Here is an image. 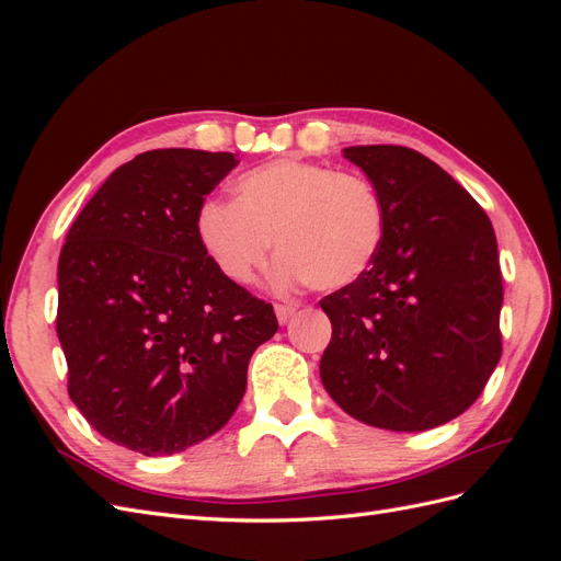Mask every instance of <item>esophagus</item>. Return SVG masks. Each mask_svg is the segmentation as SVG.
Masks as SVG:
<instances>
[{"label":"esophagus","mask_w":561,"mask_h":561,"mask_svg":"<svg viewBox=\"0 0 561 561\" xmlns=\"http://www.w3.org/2000/svg\"><path fill=\"white\" fill-rule=\"evenodd\" d=\"M297 313V307H293V304H276V318L280 325H285V322H290V318Z\"/></svg>","instance_id":"34e87169"}]
</instances>
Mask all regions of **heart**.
I'll return each instance as SVG.
<instances>
[{
  "label": "heart",
  "instance_id": "b5f03b06",
  "mask_svg": "<svg viewBox=\"0 0 561 561\" xmlns=\"http://www.w3.org/2000/svg\"><path fill=\"white\" fill-rule=\"evenodd\" d=\"M231 192L233 201L208 198L196 213L198 241L231 283H252L276 243L280 287L342 290L383 245V198L358 173L274 159L236 178Z\"/></svg>",
  "mask_w": 561,
  "mask_h": 561
}]
</instances>
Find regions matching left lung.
I'll return each instance as SVG.
<instances>
[{"label":"left lung","mask_w":561,"mask_h":561,"mask_svg":"<svg viewBox=\"0 0 561 561\" xmlns=\"http://www.w3.org/2000/svg\"><path fill=\"white\" fill-rule=\"evenodd\" d=\"M344 157L377 186L386 236L375 264L320 299L332 339L320 379L367 426L419 433L463 414L501 360L503 280L486 213L410 147Z\"/></svg>","instance_id":"1"}]
</instances>
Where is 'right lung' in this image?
<instances>
[{"label": "right lung", "instance_id": "add662e5", "mask_svg": "<svg viewBox=\"0 0 561 561\" xmlns=\"http://www.w3.org/2000/svg\"><path fill=\"white\" fill-rule=\"evenodd\" d=\"M236 165L229 151H145L67 231L56 318L67 393L114 445L168 456L225 428L252 353L278 330L274 307L219 274L196 236L198 206Z\"/></svg>", "mask_w": 561, "mask_h": 561}]
</instances>
